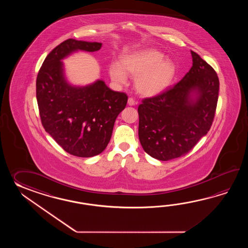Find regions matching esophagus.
<instances>
[{"mask_svg": "<svg viewBox=\"0 0 248 248\" xmlns=\"http://www.w3.org/2000/svg\"><path fill=\"white\" fill-rule=\"evenodd\" d=\"M127 104H128V106H135V105H137V102L135 101L133 97H129L127 100Z\"/></svg>", "mask_w": 248, "mask_h": 248, "instance_id": "34e87169", "label": "esophagus"}]
</instances>
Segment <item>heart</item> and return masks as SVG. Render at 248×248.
<instances>
[{"mask_svg": "<svg viewBox=\"0 0 248 248\" xmlns=\"http://www.w3.org/2000/svg\"><path fill=\"white\" fill-rule=\"evenodd\" d=\"M164 57L163 53L156 49L133 53L122 58V64H111V77L119 83H126V72L136 78L135 84L140 94L158 95L171 85L176 73L174 61Z\"/></svg>", "mask_w": 248, "mask_h": 248, "instance_id": "1", "label": "heart"}]
</instances>
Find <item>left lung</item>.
<instances>
[{"label":"left lung","mask_w":248,"mask_h":248,"mask_svg":"<svg viewBox=\"0 0 248 248\" xmlns=\"http://www.w3.org/2000/svg\"><path fill=\"white\" fill-rule=\"evenodd\" d=\"M192 66L178 83L142 99L138 106V136L145 153L158 160L179 158L209 131L216 114L219 79L194 51ZM192 92L198 95L191 99Z\"/></svg>","instance_id":"1"}]
</instances>
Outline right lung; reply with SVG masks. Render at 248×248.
<instances>
[{
	"mask_svg": "<svg viewBox=\"0 0 248 248\" xmlns=\"http://www.w3.org/2000/svg\"><path fill=\"white\" fill-rule=\"evenodd\" d=\"M99 42L68 39L47 55L38 73L36 98L44 129L74 156L100 154L110 142L114 122L126 107L127 95L110 90L103 80L83 88L64 79L61 59L75 50L97 51Z\"/></svg>",
	"mask_w": 248,
	"mask_h": 248,
	"instance_id": "1",
	"label": "right lung"
}]
</instances>
